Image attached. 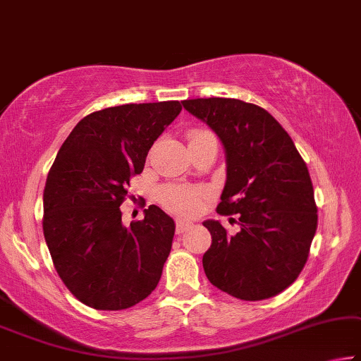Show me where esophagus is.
Here are the masks:
<instances>
[{
  "label": "esophagus",
  "mask_w": 361,
  "mask_h": 361,
  "mask_svg": "<svg viewBox=\"0 0 361 361\" xmlns=\"http://www.w3.org/2000/svg\"><path fill=\"white\" fill-rule=\"evenodd\" d=\"M193 224L192 223H187V221H176V232L177 234H184V232H187L188 229H190Z\"/></svg>",
  "instance_id": "esophagus-1"
}]
</instances>
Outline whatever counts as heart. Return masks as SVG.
I'll return each mask as SVG.
<instances>
[{
	"mask_svg": "<svg viewBox=\"0 0 361 361\" xmlns=\"http://www.w3.org/2000/svg\"><path fill=\"white\" fill-rule=\"evenodd\" d=\"M204 134H208V130H192L188 134V140H193V138L202 137ZM158 198L159 203L166 209H169V212L182 216H190L197 214L202 209L204 198H207V192L188 187H164L159 190Z\"/></svg>",
	"mask_w": 361,
	"mask_h": 361,
	"instance_id": "obj_1",
	"label": "heart"
}]
</instances>
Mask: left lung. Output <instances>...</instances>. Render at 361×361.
Segmentation results:
<instances>
[{
	"instance_id": "1",
	"label": "left lung",
	"mask_w": 361,
	"mask_h": 361,
	"mask_svg": "<svg viewBox=\"0 0 361 361\" xmlns=\"http://www.w3.org/2000/svg\"><path fill=\"white\" fill-rule=\"evenodd\" d=\"M216 132L226 149L227 180L216 212L237 214L231 235L204 221L212 247L203 269L214 287L247 302L287 289L302 273L318 226L307 164L268 111L235 98L182 102Z\"/></svg>"
}]
</instances>
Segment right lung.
Here are the masks:
<instances>
[{
	"mask_svg": "<svg viewBox=\"0 0 361 361\" xmlns=\"http://www.w3.org/2000/svg\"><path fill=\"white\" fill-rule=\"evenodd\" d=\"M180 109L179 102H158L95 111L59 148L43 190V234L59 277L87 307L118 312L157 289L174 221L149 204L126 227L119 207Z\"/></svg>",
	"mask_w": 361,
	"mask_h": 361,
	"instance_id": "right-lung-1",
	"label": "right lung"
}]
</instances>
